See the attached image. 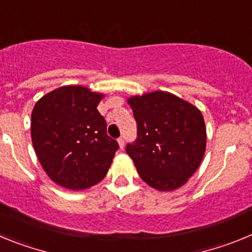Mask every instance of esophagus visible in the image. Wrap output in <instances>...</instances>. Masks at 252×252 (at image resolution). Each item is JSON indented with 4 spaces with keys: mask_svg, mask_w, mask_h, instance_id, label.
I'll return each mask as SVG.
<instances>
[{
    "mask_svg": "<svg viewBox=\"0 0 252 252\" xmlns=\"http://www.w3.org/2000/svg\"><path fill=\"white\" fill-rule=\"evenodd\" d=\"M119 145H120V148H121V149L125 148V139L122 136L119 139Z\"/></svg>",
    "mask_w": 252,
    "mask_h": 252,
    "instance_id": "34e87169",
    "label": "esophagus"
}]
</instances>
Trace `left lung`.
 I'll use <instances>...</instances> for the list:
<instances>
[{
	"instance_id": "left-lung-1",
	"label": "left lung",
	"mask_w": 252,
	"mask_h": 252,
	"mask_svg": "<svg viewBox=\"0 0 252 252\" xmlns=\"http://www.w3.org/2000/svg\"><path fill=\"white\" fill-rule=\"evenodd\" d=\"M137 136L126 145L140 178L158 190H174L194 174L206 151L201 111L168 92L128 99Z\"/></svg>"
}]
</instances>
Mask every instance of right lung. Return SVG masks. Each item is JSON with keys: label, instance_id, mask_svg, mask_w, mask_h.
I'll list each match as a JSON object with an SVG mask.
<instances>
[{"label": "right lung", "instance_id": "1", "mask_svg": "<svg viewBox=\"0 0 252 252\" xmlns=\"http://www.w3.org/2000/svg\"><path fill=\"white\" fill-rule=\"evenodd\" d=\"M102 97L86 87H60L37 101L31 113L37 159L64 188L81 190L99 183L119 150L97 110Z\"/></svg>", "mask_w": 252, "mask_h": 252}]
</instances>
